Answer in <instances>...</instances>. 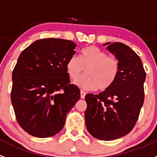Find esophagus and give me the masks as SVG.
<instances>
[{"instance_id":"obj_1","label":"esophagus","mask_w":157,"mask_h":157,"mask_svg":"<svg viewBox=\"0 0 157 157\" xmlns=\"http://www.w3.org/2000/svg\"><path fill=\"white\" fill-rule=\"evenodd\" d=\"M85 95H86V92H85L80 91V98H85Z\"/></svg>"}]
</instances>
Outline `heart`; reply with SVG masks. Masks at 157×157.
Returning <instances> with one entry per match:
<instances>
[{"label":"heart","instance_id":"heart-1","mask_svg":"<svg viewBox=\"0 0 157 157\" xmlns=\"http://www.w3.org/2000/svg\"><path fill=\"white\" fill-rule=\"evenodd\" d=\"M86 69V75L77 79L74 83L85 90H108L113 85L120 74V63L116 58L108 54L95 46L84 48L80 58L72 56L66 63L69 77L76 80Z\"/></svg>","mask_w":157,"mask_h":157}]
</instances>
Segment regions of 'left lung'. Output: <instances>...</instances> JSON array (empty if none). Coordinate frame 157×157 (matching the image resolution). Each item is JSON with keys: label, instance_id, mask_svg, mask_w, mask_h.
Wrapping results in <instances>:
<instances>
[{"label": "left lung", "instance_id": "8db88e82", "mask_svg": "<svg viewBox=\"0 0 157 157\" xmlns=\"http://www.w3.org/2000/svg\"><path fill=\"white\" fill-rule=\"evenodd\" d=\"M108 50L120 63V74L110 88L98 95L86 94V126L94 138L117 139L134 128L144 103L146 73L141 58L123 43L110 42Z\"/></svg>", "mask_w": 157, "mask_h": 157}]
</instances>
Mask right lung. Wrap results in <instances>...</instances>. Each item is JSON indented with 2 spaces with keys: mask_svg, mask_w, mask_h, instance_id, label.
Returning a JSON list of instances; mask_svg holds the SVG:
<instances>
[{
  "mask_svg": "<svg viewBox=\"0 0 157 157\" xmlns=\"http://www.w3.org/2000/svg\"><path fill=\"white\" fill-rule=\"evenodd\" d=\"M76 47L64 39L37 40L18 58L12 74L11 101L18 123L29 135H56L80 99V90L69 83L66 70Z\"/></svg>",
  "mask_w": 157,
  "mask_h": 157,
  "instance_id": "right-lung-1",
  "label": "right lung"
}]
</instances>
